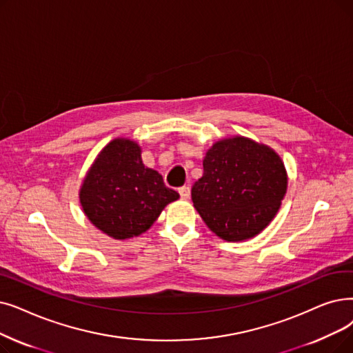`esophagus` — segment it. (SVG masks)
Returning <instances> with one entry per match:
<instances>
[{"mask_svg":"<svg viewBox=\"0 0 353 353\" xmlns=\"http://www.w3.org/2000/svg\"><path fill=\"white\" fill-rule=\"evenodd\" d=\"M179 193H180V197L185 199V201H188V199L190 197V188L189 186H183L179 189Z\"/></svg>","mask_w":353,"mask_h":353,"instance_id":"obj_1","label":"esophagus"}]
</instances>
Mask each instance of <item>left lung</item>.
<instances>
[{"mask_svg":"<svg viewBox=\"0 0 353 353\" xmlns=\"http://www.w3.org/2000/svg\"><path fill=\"white\" fill-rule=\"evenodd\" d=\"M285 192L287 172L277 152L232 137L206 151L203 176L192 188V201L212 232L238 242L263 231Z\"/></svg>","mask_w":353,"mask_h":353,"instance_id":"obj_1","label":"left lung"}]
</instances>
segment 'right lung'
I'll return each instance as SVG.
<instances>
[{
  "mask_svg": "<svg viewBox=\"0 0 353 353\" xmlns=\"http://www.w3.org/2000/svg\"><path fill=\"white\" fill-rule=\"evenodd\" d=\"M179 197L159 172L143 164L141 147L128 139L102 148L79 190L88 219L114 239L141 235Z\"/></svg>",
  "mask_w": 353,
  "mask_h": 353,
  "instance_id": "1",
  "label": "right lung"
}]
</instances>
